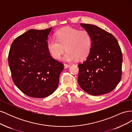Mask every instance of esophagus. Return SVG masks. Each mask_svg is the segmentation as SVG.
I'll return each instance as SVG.
<instances>
[{
  "instance_id": "1",
  "label": "esophagus",
  "mask_w": 132,
  "mask_h": 132,
  "mask_svg": "<svg viewBox=\"0 0 132 132\" xmlns=\"http://www.w3.org/2000/svg\"><path fill=\"white\" fill-rule=\"evenodd\" d=\"M70 66V65L68 64H66V63L64 64V68L65 69L68 68H69Z\"/></svg>"
}]
</instances>
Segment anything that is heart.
Listing matches in <instances>:
<instances>
[{"label": "heart", "instance_id": "b5f03b06", "mask_svg": "<svg viewBox=\"0 0 132 132\" xmlns=\"http://www.w3.org/2000/svg\"><path fill=\"white\" fill-rule=\"evenodd\" d=\"M56 39L48 42L47 48L53 58L59 59L65 50L64 59L71 61L82 59L89 55L93 44V38L89 31L71 27H64L56 33Z\"/></svg>", "mask_w": 132, "mask_h": 132}]
</instances>
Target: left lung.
Segmentation results:
<instances>
[{"instance_id":"8db88e82","label":"left lung","mask_w":132,"mask_h":132,"mask_svg":"<svg viewBox=\"0 0 132 132\" xmlns=\"http://www.w3.org/2000/svg\"><path fill=\"white\" fill-rule=\"evenodd\" d=\"M80 25L91 35L93 44L86 59L78 64L79 85L91 95L109 93L122 78L123 57L120 46L114 36L106 31L94 25Z\"/></svg>"}]
</instances>
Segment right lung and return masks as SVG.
<instances>
[{"label":"right lung","mask_w":132,"mask_h":132,"mask_svg":"<svg viewBox=\"0 0 132 132\" xmlns=\"http://www.w3.org/2000/svg\"><path fill=\"white\" fill-rule=\"evenodd\" d=\"M52 29H31L12 43L8 63L13 82L23 94L43 98L57 89L64 64L52 57L47 48Z\"/></svg>","instance_id":"right-lung-1"}]
</instances>
